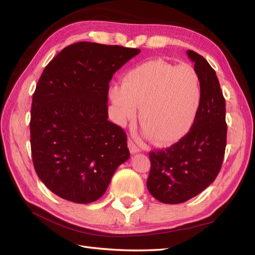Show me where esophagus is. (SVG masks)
<instances>
[{"label":"esophagus","instance_id":"obj_1","mask_svg":"<svg viewBox=\"0 0 255 255\" xmlns=\"http://www.w3.org/2000/svg\"><path fill=\"white\" fill-rule=\"evenodd\" d=\"M128 147H129V150H130L131 153H137L140 151V148L137 145V143L133 141V140L129 139L128 140Z\"/></svg>","mask_w":255,"mask_h":255}]
</instances>
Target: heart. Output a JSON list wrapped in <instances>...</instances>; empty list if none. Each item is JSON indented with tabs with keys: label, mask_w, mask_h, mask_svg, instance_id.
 Segmentation results:
<instances>
[{
	"label": "heart",
	"mask_w": 255,
	"mask_h": 255,
	"mask_svg": "<svg viewBox=\"0 0 255 255\" xmlns=\"http://www.w3.org/2000/svg\"><path fill=\"white\" fill-rule=\"evenodd\" d=\"M116 121L125 124L137 117L155 143L178 142L191 130L203 99L202 82L191 64L149 60L124 75L123 84L110 90Z\"/></svg>",
	"instance_id": "b5f03b06"
}]
</instances>
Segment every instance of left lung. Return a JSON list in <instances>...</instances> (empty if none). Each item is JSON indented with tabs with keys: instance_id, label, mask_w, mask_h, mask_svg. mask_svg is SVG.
I'll list each match as a JSON object with an SVG mask.
<instances>
[{
	"instance_id": "1",
	"label": "left lung",
	"mask_w": 255,
	"mask_h": 255,
	"mask_svg": "<svg viewBox=\"0 0 255 255\" xmlns=\"http://www.w3.org/2000/svg\"><path fill=\"white\" fill-rule=\"evenodd\" d=\"M202 82V104L191 130L166 149L149 153L150 194L164 204L196 196L217 177L227 143L226 101L215 70L204 57L186 51Z\"/></svg>"
}]
</instances>
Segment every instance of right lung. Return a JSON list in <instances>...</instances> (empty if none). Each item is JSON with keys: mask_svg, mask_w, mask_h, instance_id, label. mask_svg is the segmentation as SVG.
<instances>
[{"mask_svg": "<svg viewBox=\"0 0 255 255\" xmlns=\"http://www.w3.org/2000/svg\"><path fill=\"white\" fill-rule=\"evenodd\" d=\"M139 52L81 41L42 72L31 103V156L38 177L59 197L95 202L130 156L126 133L107 119V95L114 73Z\"/></svg>", "mask_w": 255, "mask_h": 255, "instance_id": "obj_1", "label": "right lung"}]
</instances>
